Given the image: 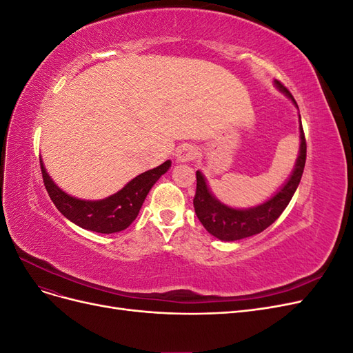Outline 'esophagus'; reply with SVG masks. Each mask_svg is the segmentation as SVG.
<instances>
[{"mask_svg":"<svg viewBox=\"0 0 353 353\" xmlns=\"http://www.w3.org/2000/svg\"><path fill=\"white\" fill-rule=\"evenodd\" d=\"M197 157V150L194 145L191 144H183L178 147L176 150V162L178 163H185V162H191Z\"/></svg>","mask_w":353,"mask_h":353,"instance_id":"34e87169","label":"esophagus"}]
</instances>
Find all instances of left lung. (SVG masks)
<instances>
[{"mask_svg": "<svg viewBox=\"0 0 353 353\" xmlns=\"http://www.w3.org/2000/svg\"><path fill=\"white\" fill-rule=\"evenodd\" d=\"M274 83L276 88L283 94H285L287 97L296 104L290 91H288L280 81H274ZM299 130H301V147H299V156L296 159L293 172L290 178L285 181V184L276 191L270 200L263 201L262 205L249 209H234L223 205V203H221L212 194L205 175H203L200 170H197V188L193 205L201 225L205 227L206 231L212 234L213 237H216L222 241L241 240L262 232L263 230L268 228L272 222L279 219V216L284 212L288 203H290L299 183H301L305 169L306 140L302 122Z\"/></svg>", "mask_w": 353, "mask_h": 353, "instance_id": "obj_1", "label": "left lung"}]
</instances>
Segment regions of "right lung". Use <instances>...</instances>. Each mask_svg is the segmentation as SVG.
<instances>
[{"mask_svg": "<svg viewBox=\"0 0 353 353\" xmlns=\"http://www.w3.org/2000/svg\"><path fill=\"white\" fill-rule=\"evenodd\" d=\"M169 168L170 160H166L160 166L135 176L122 190L109 197L101 200H81L60 190L47 174L41 160V172L47 193L61 215L83 230L100 234L119 232L130 227L140 212L148 191L160 176L168 172Z\"/></svg>", "mask_w": 353, "mask_h": 353, "instance_id": "obj_1", "label": "right lung"}]
</instances>
